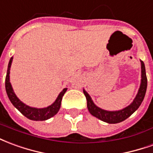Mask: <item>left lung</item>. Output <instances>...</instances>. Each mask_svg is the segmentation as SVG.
Wrapping results in <instances>:
<instances>
[{
	"label": "left lung",
	"instance_id": "1",
	"mask_svg": "<svg viewBox=\"0 0 153 153\" xmlns=\"http://www.w3.org/2000/svg\"><path fill=\"white\" fill-rule=\"evenodd\" d=\"M141 83L138 91L135 98L133 100L129 105H128L125 108H123L120 110H114L109 111L105 110L101 108H100L96 105L95 103L93 102L91 97L90 96L87 92L85 91V89H83L84 95L85 96L86 100H87V108L90 113L93 116L96 117L97 119L102 120L104 122L108 123H120L123 120L128 119L131 114L137 110L144 99V96L147 91V85H148V80L146 76V70H145V65L143 61H141Z\"/></svg>",
	"mask_w": 153,
	"mask_h": 153
}]
</instances>
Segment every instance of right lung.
<instances>
[{"instance_id": "obj_1", "label": "right lung", "mask_w": 153, "mask_h": 153, "mask_svg": "<svg viewBox=\"0 0 153 153\" xmlns=\"http://www.w3.org/2000/svg\"><path fill=\"white\" fill-rule=\"evenodd\" d=\"M12 60L13 57H11L10 59L8 68H7V72H6V76H5V91H6L7 96L9 97L10 102L12 103L13 105L15 106L23 115H25L29 120H34V121H44V120H47L52 117H53L58 112V110L61 107L62 96L65 94V92L67 91L68 88L63 89L59 93L56 100L51 105H48V107L35 108V107L27 105L16 96V93L14 92V90L12 88V85L10 82V70Z\"/></svg>"}]
</instances>
